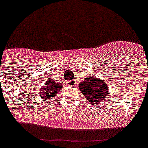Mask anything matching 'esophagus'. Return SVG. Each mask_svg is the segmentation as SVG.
<instances>
[{"mask_svg":"<svg viewBox=\"0 0 148 148\" xmlns=\"http://www.w3.org/2000/svg\"><path fill=\"white\" fill-rule=\"evenodd\" d=\"M75 82L73 81V82H71V83H70V84H72V85H73V84H75Z\"/></svg>","mask_w":148,"mask_h":148,"instance_id":"34e87169","label":"esophagus"}]
</instances>
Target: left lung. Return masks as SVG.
Wrapping results in <instances>:
<instances>
[{
	"label": "left lung",
	"mask_w": 148,
	"mask_h": 148,
	"mask_svg": "<svg viewBox=\"0 0 148 148\" xmlns=\"http://www.w3.org/2000/svg\"><path fill=\"white\" fill-rule=\"evenodd\" d=\"M81 93L88 101L93 104H99L104 101L108 94V85L103 80H99L90 76L79 85Z\"/></svg>",
	"instance_id": "left-lung-1"
}]
</instances>
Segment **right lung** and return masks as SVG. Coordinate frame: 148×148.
<instances>
[{"label": "right lung", "instance_id": "add662e5", "mask_svg": "<svg viewBox=\"0 0 148 148\" xmlns=\"http://www.w3.org/2000/svg\"><path fill=\"white\" fill-rule=\"evenodd\" d=\"M62 87L61 83L55 82L54 79H49L45 83L44 86L40 90H39V94L40 97L48 102L53 97L56 96Z\"/></svg>", "mask_w": 148, "mask_h": 148}]
</instances>
